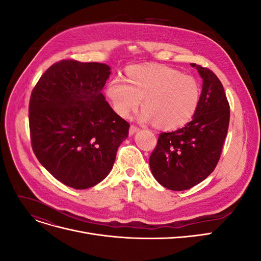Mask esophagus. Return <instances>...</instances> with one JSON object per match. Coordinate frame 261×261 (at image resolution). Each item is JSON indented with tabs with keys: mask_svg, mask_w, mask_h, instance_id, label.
I'll use <instances>...</instances> for the list:
<instances>
[{
	"mask_svg": "<svg viewBox=\"0 0 261 261\" xmlns=\"http://www.w3.org/2000/svg\"><path fill=\"white\" fill-rule=\"evenodd\" d=\"M138 127L137 126H135V125H130V127H129V136H132V135H134V134H135L136 132H138Z\"/></svg>",
	"mask_w": 261,
	"mask_h": 261,
	"instance_id": "esophagus-1",
	"label": "esophagus"
}]
</instances>
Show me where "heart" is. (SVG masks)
<instances>
[{"instance_id": "1", "label": "heart", "mask_w": 261, "mask_h": 261, "mask_svg": "<svg viewBox=\"0 0 261 261\" xmlns=\"http://www.w3.org/2000/svg\"><path fill=\"white\" fill-rule=\"evenodd\" d=\"M107 96L122 117L136 111L143 100L139 120L173 130L194 117L200 101V87L192 76L171 67L137 65L127 69L126 80L114 77L108 85Z\"/></svg>"}]
</instances>
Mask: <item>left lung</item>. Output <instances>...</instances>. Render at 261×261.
<instances>
[{"label":"left lung","instance_id":"obj_1","mask_svg":"<svg viewBox=\"0 0 261 261\" xmlns=\"http://www.w3.org/2000/svg\"><path fill=\"white\" fill-rule=\"evenodd\" d=\"M191 65L202 78L198 109L184 127L161 133L149 158L154 178L176 192L199 184L216 169L230 122V106L217 75L194 63Z\"/></svg>","mask_w":261,"mask_h":261}]
</instances>
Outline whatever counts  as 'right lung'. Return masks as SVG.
<instances>
[{
    "mask_svg": "<svg viewBox=\"0 0 261 261\" xmlns=\"http://www.w3.org/2000/svg\"><path fill=\"white\" fill-rule=\"evenodd\" d=\"M110 69L102 63L63 60L45 70L31 92L34 152L46 171L75 189L103 180L128 136L129 124L102 94Z\"/></svg>",
    "mask_w": 261,
    "mask_h": 261,
    "instance_id": "right-lung-1",
    "label": "right lung"
}]
</instances>
